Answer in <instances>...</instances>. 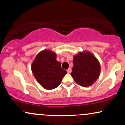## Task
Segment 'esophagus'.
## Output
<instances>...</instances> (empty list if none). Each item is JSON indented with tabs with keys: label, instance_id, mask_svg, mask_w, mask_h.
<instances>
[{
	"label": "esophagus",
	"instance_id": "1",
	"mask_svg": "<svg viewBox=\"0 0 125 125\" xmlns=\"http://www.w3.org/2000/svg\"><path fill=\"white\" fill-rule=\"evenodd\" d=\"M71 72H72V69L71 68V67H69V68L67 70V72L68 73H71Z\"/></svg>",
	"mask_w": 125,
	"mask_h": 125
}]
</instances>
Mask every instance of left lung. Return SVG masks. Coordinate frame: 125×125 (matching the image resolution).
<instances>
[{
	"mask_svg": "<svg viewBox=\"0 0 125 125\" xmlns=\"http://www.w3.org/2000/svg\"><path fill=\"white\" fill-rule=\"evenodd\" d=\"M100 71L99 63L90 52H81L74 57L71 76L82 86L87 87L94 84L99 76Z\"/></svg>",
	"mask_w": 125,
	"mask_h": 125,
	"instance_id": "1",
	"label": "left lung"
}]
</instances>
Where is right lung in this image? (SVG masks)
I'll list each match as a JSON object with an SVG mask.
<instances>
[{
  "label": "right lung",
  "mask_w": 125,
  "mask_h": 125,
  "mask_svg": "<svg viewBox=\"0 0 125 125\" xmlns=\"http://www.w3.org/2000/svg\"><path fill=\"white\" fill-rule=\"evenodd\" d=\"M34 76L42 87L53 89L61 84L67 72L62 69L61 64L56 61V55L49 50H44L36 57L31 65Z\"/></svg>",
  "instance_id": "right-lung-1"
}]
</instances>
